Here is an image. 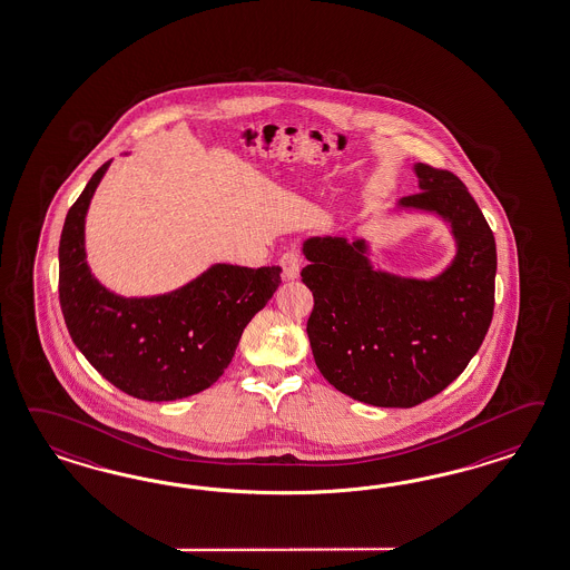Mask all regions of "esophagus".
Here are the masks:
<instances>
[{
  "mask_svg": "<svg viewBox=\"0 0 570 570\" xmlns=\"http://www.w3.org/2000/svg\"><path fill=\"white\" fill-rule=\"evenodd\" d=\"M279 265H282L284 278H298V272H301V255H298L296 250H286V253L279 257Z\"/></svg>",
  "mask_w": 570,
  "mask_h": 570,
  "instance_id": "obj_1",
  "label": "esophagus"
}]
</instances>
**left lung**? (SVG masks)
Returning a JSON list of instances; mask_svg holds the SVG:
<instances>
[{"label":"left lung","instance_id":"1","mask_svg":"<svg viewBox=\"0 0 570 570\" xmlns=\"http://www.w3.org/2000/svg\"><path fill=\"white\" fill-rule=\"evenodd\" d=\"M416 173L420 191L402 206L441 214L458 238L439 278L375 272L362 240L315 236L303 247L317 368L337 391L379 407H412L441 393L482 346L494 313L497 243L482 209L451 170L420 163Z\"/></svg>","mask_w":570,"mask_h":570}]
</instances>
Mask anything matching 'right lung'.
I'll return each instance as SVG.
<instances>
[{
	"instance_id": "right-lung-1",
	"label": "right lung",
	"mask_w": 570,
	"mask_h": 570,
	"mask_svg": "<svg viewBox=\"0 0 570 570\" xmlns=\"http://www.w3.org/2000/svg\"><path fill=\"white\" fill-rule=\"evenodd\" d=\"M105 163L73 202L59 238V305L73 344L115 387L146 402H173L214 385L243 330L279 286V265L218 264L154 298H121L92 278L83 216Z\"/></svg>"
}]
</instances>
